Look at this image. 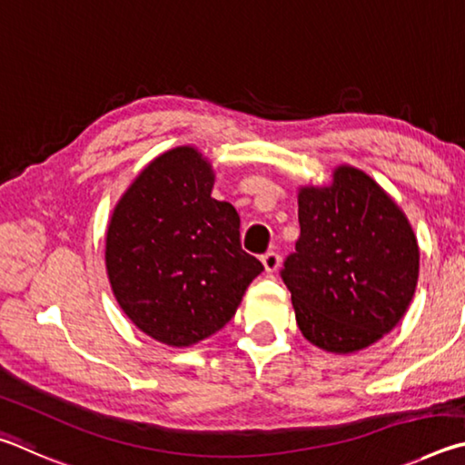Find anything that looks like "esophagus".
I'll return each mask as SVG.
<instances>
[{
  "label": "esophagus",
  "instance_id": "esophagus-1",
  "mask_svg": "<svg viewBox=\"0 0 465 465\" xmlns=\"http://www.w3.org/2000/svg\"><path fill=\"white\" fill-rule=\"evenodd\" d=\"M262 263L267 273H273L280 267V255L275 253V251H267V253L262 257Z\"/></svg>",
  "mask_w": 465,
  "mask_h": 465
}]
</instances>
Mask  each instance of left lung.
<instances>
[{"label": "left lung", "instance_id": "left-lung-1", "mask_svg": "<svg viewBox=\"0 0 465 465\" xmlns=\"http://www.w3.org/2000/svg\"><path fill=\"white\" fill-rule=\"evenodd\" d=\"M300 239L282 270L298 329L345 355L392 331L419 280V242L401 206L361 169L339 165L327 185H300Z\"/></svg>", "mask_w": 465, "mask_h": 465}]
</instances>
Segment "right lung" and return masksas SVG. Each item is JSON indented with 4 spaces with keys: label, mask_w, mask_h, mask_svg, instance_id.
I'll return each instance as SVG.
<instances>
[{
    "label": "right lung",
    "mask_w": 465,
    "mask_h": 465,
    "mask_svg": "<svg viewBox=\"0 0 465 465\" xmlns=\"http://www.w3.org/2000/svg\"><path fill=\"white\" fill-rule=\"evenodd\" d=\"M214 169L192 144L154 157L112 212L105 272L136 329L192 347L232 319L263 265L241 249L232 203L212 198Z\"/></svg>",
    "instance_id": "right-lung-1"
}]
</instances>
